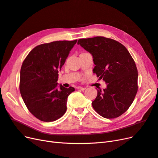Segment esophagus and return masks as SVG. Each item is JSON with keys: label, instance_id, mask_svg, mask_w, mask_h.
Wrapping results in <instances>:
<instances>
[{"label": "esophagus", "instance_id": "34e87169", "mask_svg": "<svg viewBox=\"0 0 158 158\" xmlns=\"http://www.w3.org/2000/svg\"><path fill=\"white\" fill-rule=\"evenodd\" d=\"M77 89H80V90H82V91H84V90L85 89V88H83V87H81V86H78V87H77Z\"/></svg>", "mask_w": 158, "mask_h": 158}]
</instances>
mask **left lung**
Here are the masks:
<instances>
[{"label":"left lung","mask_w":158,"mask_h":158,"mask_svg":"<svg viewBox=\"0 0 158 158\" xmlns=\"http://www.w3.org/2000/svg\"><path fill=\"white\" fill-rule=\"evenodd\" d=\"M78 44L90 52L95 64L93 70L107 88L98 89L92 107L106 118L121 116L130 107L138 91V70L126 47L102 36L80 39Z\"/></svg>","instance_id":"8db88e82"}]
</instances>
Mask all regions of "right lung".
Here are the masks:
<instances>
[{"label":"right lung","mask_w":158,"mask_h":158,"mask_svg":"<svg viewBox=\"0 0 158 158\" xmlns=\"http://www.w3.org/2000/svg\"><path fill=\"white\" fill-rule=\"evenodd\" d=\"M77 42L56 41L36 46L23 60L20 91L30 112L40 121H55L66 111L69 95L74 88L57 86L59 71Z\"/></svg>","instance_id":"obj_1"}]
</instances>
